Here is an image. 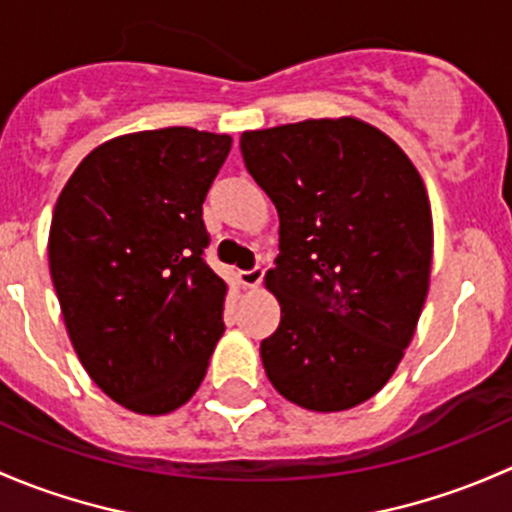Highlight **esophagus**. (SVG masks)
Segmentation results:
<instances>
[{"instance_id": "34e87169", "label": "esophagus", "mask_w": 512, "mask_h": 512, "mask_svg": "<svg viewBox=\"0 0 512 512\" xmlns=\"http://www.w3.org/2000/svg\"><path fill=\"white\" fill-rule=\"evenodd\" d=\"M263 273H266V268H263V266L251 268V271H241L239 273L241 286H244V288H258V283L263 281Z\"/></svg>"}]
</instances>
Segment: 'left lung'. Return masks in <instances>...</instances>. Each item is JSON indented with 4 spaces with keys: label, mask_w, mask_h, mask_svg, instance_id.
<instances>
[{
    "label": "left lung",
    "mask_w": 512,
    "mask_h": 512,
    "mask_svg": "<svg viewBox=\"0 0 512 512\" xmlns=\"http://www.w3.org/2000/svg\"><path fill=\"white\" fill-rule=\"evenodd\" d=\"M249 175L278 209L266 288L281 323L261 342L273 387L310 412H342L389 382L429 293L434 226L402 147L357 118L241 135Z\"/></svg>",
    "instance_id": "left-lung-1"
}]
</instances>
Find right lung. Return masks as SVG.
Masks as SVG:
<instances>
[{"label": "right lung", "mask_w": 512, "mask_h": 512, "mask_svg": "<svg viewBox=\"0 0 512 512\" xmlns=\"http://www.w3.org/2000/svg\"><path fill=\"white\" fill-rule=\"evenodd\" d=\"M229 150V135L194 128L120 135L83 157L56 202L49 268L68 337L135 414L189 402L224 333L202 204Z\"/></svg>", "instance_id": "right-lung-1"}]
</instances>
